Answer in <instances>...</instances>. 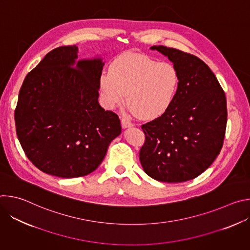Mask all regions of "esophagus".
<instances>
[{"label": "esophagus", "mask_w": 250, "mask_h": 250, "mask_svg": "<svg viewBox=\"0 0 250 250\" xmlns=\"http://www.w3.org/2000/svg\"><path fill=\"white\" fill-rule=\"evenodd\" d=\"M122 125L124 128H127V127H131L133 126V124L130 123L128 120L126 119H122Z\"/></svg>", "instance_id": "obj_1"}]
</instances>
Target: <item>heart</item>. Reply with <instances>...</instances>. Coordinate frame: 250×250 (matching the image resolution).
I'll use <instances>...</instances> for the list:
<instances>
[{"instance_id":"heart-1","label":"heart","mask_w":250,"mask_h":250,"mask_svg":"<svg viewBox=\"0 0 250 250\" xmlns=\"http://www.w3.org/2000/svg\"><path fill=\"white\" fill-rule=\"evenodd\" d=\"M179 86L177 69L168 62L139 53H125L110 65L100 79L104 104L112 109L126 103L138 118L151 120L163 115L174 101Z\"/></svg>"}]
</instances>
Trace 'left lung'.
I'll return each instance as SVG.
<instances>
[{
	"instance_id": "left-lung-1",
	"label": "left lung",
	"mask_w": 250,
	"mask_h": 250,
	"mask_svg": "<svg viewBox=\"0 0 250 250\" xmlns=\"http://www.w3.org/2000/svg\"><path fill=\"white\" fill-rule=\"evenodd\" d=\"M173 63L179 86L169 109L142 125L139 151L145 172L160 182L192 180L220 154L227 127V99L209 67L195 55L163 45L151 46Z\"/></svg>"
}]
</instances>
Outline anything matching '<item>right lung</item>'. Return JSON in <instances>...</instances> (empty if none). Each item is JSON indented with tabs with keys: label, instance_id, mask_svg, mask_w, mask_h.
I'll use <instances>...</instances> for the list:
<instances>
[{
	"label": "right lung",
	"instance_id": "1",
	"mask_svg": "<svg viewBox=\"0 0 250 250\" xmlns=\"http://www.w3.org/2000/svg\"><path fill=\"white\" fill-rule=\"evenodd\" d=\"M77 52L75 45L48 52L24 78L15 111L27 158L61 178L95 171L122 132L118 115L98 102L102 59L78 61Z\"/></svg>",
	"mask_w": 250,
	"mask_h": 250
}]
</instances>
